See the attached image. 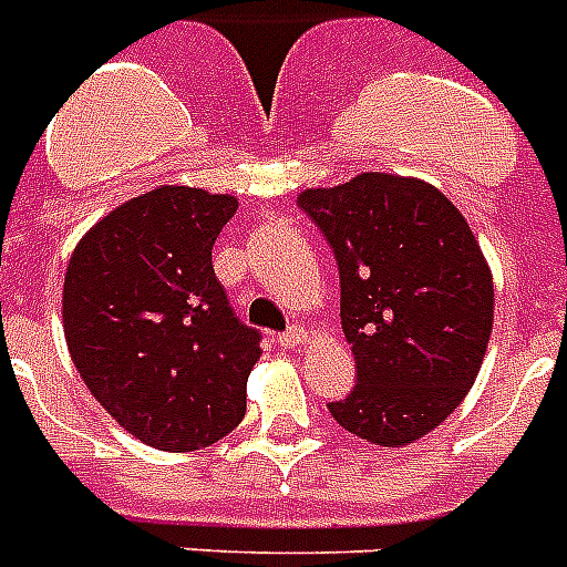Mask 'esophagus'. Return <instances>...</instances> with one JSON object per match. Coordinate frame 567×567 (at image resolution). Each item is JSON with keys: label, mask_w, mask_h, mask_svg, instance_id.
Segmentation results:
<instances>
[{"label": "esophagus", "mask_w": 567, "mask_h": 567, "mask_svg": "<svg viewBox=\"0 0 567 567\" xmlns=\"http://www.w3.org/2000/svg\"><path fill=\"white\" fill-rule=\"evenodd\" d=\"M308 334H306V329H299V326H291V329L288 331H282V334H279V347L282 349H297L299 343H302V340H306Z\"/></svg>", "instance_id": "34e87169"}]
</instances>
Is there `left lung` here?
<instances>
[{"instance_id":"obj_1","label":"left lung","mask_w":567,"mask_h":567,"mask_svg":"<svg viewBox=\"0 0 567 567\" xmlns=\"http://www.w3.org/2000/svg\"><path fill=\"white\" fill-rule=\"evenodd\" d=\"M340 270V323L358 384L329 413L349 434L402 449L434 431L481 370L495 288L472 227L425 179L367 172L306 188Z\"/></svg>"}]
</instances>
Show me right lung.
Returning <instances> with one entry per match:
<instances>
[{"label": "right lung", "instance_id": "right-lung-1", "mask_svg": "<svg viewBox=\"0 0 567 567\" xmlns=\"http://www.w3.org/2000/svg\"><path fill=\"white\" fill-rule=\"evenodd\" d=\"M233 195L159 186L104 215L63 279V334L95 402L159 451L218 443L247 411L261 334L212 268Z\"/></svg>", "mask_w": 567, "mask_h": 567}]
</instances>
